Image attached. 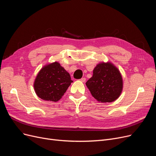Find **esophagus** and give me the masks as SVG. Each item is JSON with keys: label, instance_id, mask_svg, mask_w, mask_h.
<instances>
[{"label": "esophagus", "instance_id": "1", "mask_svg": "<svg viewBox=\"0 0 156 156\" xmlns=\"http://www.w3.org/2000/svg\"><path fill=\"white\" fill-rule=\"evenodd\" d=\"M80 80L81 81V82H83V83H84L85 81H86V78H84V77H83V78H81L80 79Z\"/></svg>", "mask_w": 156, "mask_h": 156}]
</instances>
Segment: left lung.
<instances>
[{
    "label": "left lung",
    "mask_w": 156,
    "mask_h": 156,
    "mask_svg": "<svg viewBox=\"0 0 156 156\" xmlns=\"http://www.w3.org/2000/svg\"><path fill=\"white\" fill-rule=\"evenodd\" d=\"M93 76L86 84L99 102H112L119 97L123 88L121 73L111 62H101L93 70Z\"/></svg>",
    "instance_id": "obj_1"
}]
</instances>
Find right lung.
Instances as JSON below:
<instances>
[{"label":"right lung","instance_id":"obj_1","mask_svg":"<svg viewBox=\"0 0 156 156\" xmlns=\"http://www.w3.org/2000/svg\"><path fill=\"white\" fill-rule=\"evenodd\" d=\"M73 81L69 72L58 62L49 63L40 70L34 83V90L44 100H60Z\"/></svg>","mask_w":156,"mask_h":156}]
</instances>
